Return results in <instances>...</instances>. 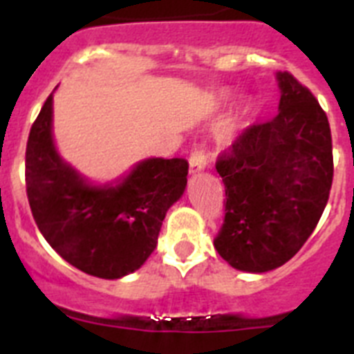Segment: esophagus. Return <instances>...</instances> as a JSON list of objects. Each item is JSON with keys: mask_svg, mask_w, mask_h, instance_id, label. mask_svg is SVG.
<instances>
[{"mask_svg": "<svg viewBox=\"0 0 354 354\" xmlns=\"http://www.w3.org/2000/svg\"><path fill=\"white\" fill-rule=\"evenodd\" d=\"M205 165H207V152L205 149L198 147L192 152V158H189V171L192 174H196V171L204 170Z\"/></svg>", "mask_w": 354, "mask_h": 354, "instance_id": "esophagus-1", "label": "esophagus"}]
</instances>
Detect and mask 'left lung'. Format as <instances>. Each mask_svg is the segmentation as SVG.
Masks as SVG:
<instances>
[{"instance_id": "obj_1", "label": "left lung", "mask_w": 354, "mask_h": 354, "mask_svg": "<svg viewBox=\"0 0 354 354\" xmlns=\"http://www.w3.org/2000/svg\"><path fill=\"white\" fill-rule=\"evenodd\" d=\"M278 115L253 124L218 156L225 218L214 248L228 264L266 273L299 252L317 227L333 180L331 131L314 93L278 72Z\"/></svg>"}]
</instances>
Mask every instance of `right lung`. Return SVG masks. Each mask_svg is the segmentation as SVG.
<instances>
[{
  "label": "right lung",
  "instance_id": "obj_1",
  "mask_svg": "<svg viewBox=\"0 0 354 354\" xmlns=\"http://www.w3.org/2000/svg\"><path fill=\"white\" fill-rule=\"evenodd\" d=\"M51 122L53 93L26 143V195L37 227L83 273L108 280L133 273L154 252L189 165L183 158L145 159L117 186H90L58 156Z\"/></svg>",
  "mask_w": 354,
  "mask_h": 354
}]
</instances>
